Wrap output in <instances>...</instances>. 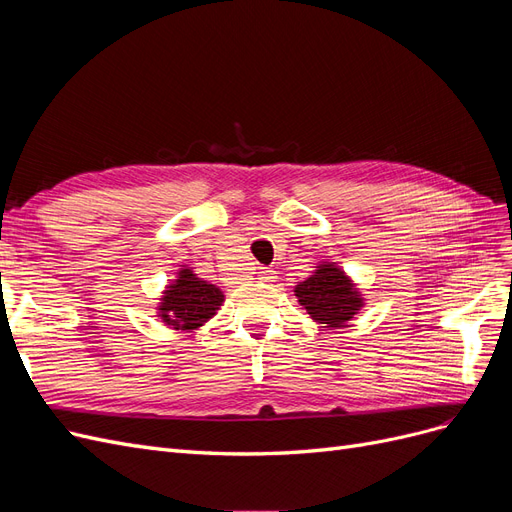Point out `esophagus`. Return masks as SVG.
Masks as SVG:
<instances>
[{
    "label": "esophagus",
    "instance_id": "obj_1",
    "mask_svg": "<svg viewBox=\"0 0 512 512\" xmlns=\"http://www.w3.org/2000/svg\"><path fill=\"white\" fill-rule=\"evenodd\" d=\"M258 280H260V282H267V284H271V282H275V280H277V275H275V271H273V269H262V271H260V275H258Z\"/></svg>",
    "mask_w": 512,
    "mask_h": 512
}]
</instances>
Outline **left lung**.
Segmentation results:
<instances>
[{"label":"left lung","instance_id":"1","mask_svg":"<svg viewBox=\"0 0 512 512\" xmlns=\"http://www.w3.org/2000/svg\"><path fill=\"white\" fill-rule=\"evenodd\" d=\"M307 314L327 327H344L359 312L363 299L352 282L335 265H320L312 277L294 288Z\"/></svg>","mask_w":512,"mask_h":512}]
</instances>
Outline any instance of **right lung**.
<instances>
[{"mask_svg":"<svg viewBox=\"0 0 512 512\" xmlns=\"http://www.w3.org/2000/svg\"><path fill=\"white\" fill-rule=\"evenodd\" d=\"M222 303L224 294L220 288L198 280L192 269H181L179 280L164 292L160 318L177 331H192L215 316Z\"/></svg>","mask_w":512,"mask_h":512,"instance_id":"1","label":"right lung"}]
</instances>
